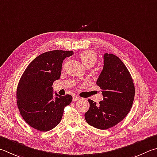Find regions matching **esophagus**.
<instances>
[{
    "label": "esophagus",
    "instance_id": "1",
    "mask_svg": "<svg viewBox=\"0 0 157 157\" xmlns=\"http://www.w3.org/2000/svg\"><path fill=\"white\" fill-rule=\"evenodd\" d=\"M79 99H80V98H79V97H78V96H77V95H73V101H78V100H79Z\"/></svg>",
    "mask_w": 157,
    "mask_h": 157
}]
</instances>
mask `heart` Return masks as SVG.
I'll return each instance as SVG.
<instances>
[{
	"label": "heart",
	"mask_w": 157,
	"mask_h": 157,
	"mask_svg": "<svg viewBox=\"0 0 157 157\" xmlns=\"http://www.w3.org/2000/svg\"><path fill=\"white\" fill-rule=\"evenodd\" d=\"M79 59L85 67H91L95 65L98 60L96 53L93 51H84L79 54Z\"/></svg>",
	"instance_id": "1"
}]
</instances>
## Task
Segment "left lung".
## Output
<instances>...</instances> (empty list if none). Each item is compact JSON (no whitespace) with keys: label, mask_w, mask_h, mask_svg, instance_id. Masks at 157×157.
<instances>
[{"label":"left lung","mask_w":157,"mask_h":157,"mask_svg":"<svg viewBox=\"0 0 157 157\" xmlns=\"http://www.w3.org/2000/svg\"><path fill=\"white\" fill-rule=\"evenodd\" d=\"M103 100L96 104L88 99L89 109L84 117L87 123L101 130L119 124L132 108L135 98V85L126 67L117 56L106 53L104 67L97 81Z\"/></svg>","instance_id":"left-lung-1"}]
</instances>
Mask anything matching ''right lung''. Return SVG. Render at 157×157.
I'll return each mask as SVG.
<instances>
[{"instance_id": "obj_1", "label": "right lung", "mask_w": 157, "mask_h": 157, "mask_svg": "<svg viewBox=\"0 0 157 157\" xmlns=\"http://www.w3.org/2000/svg\"><path fill=\"white\" fill-rule=\"evenodd\" d=\"M73 51H47L33 59L22 74L17 87V105L24 120L35 129L47 132L60 122L72 96L53 98L52 85L59 79L64 59Z\"/></svg>"}]
</instances>
